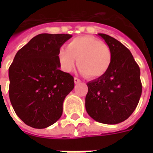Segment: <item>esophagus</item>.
Here are the masks:
<instances>
[{
	"label": "esophagus",
	"mask_w": 153,
	"mask_h": 153,
	"mask_svg": "<svg viewBox=\"0 0 153 153\" xmlns=\"http://www.w3.org/2000/svg\"><path fill=\"white\" fill-rule=\"evenodd\" d=\"M74 83H75V84H77V83H79L80 82H81V80L79 79L78 78H74Z\"/></svg>",
	"instance_id": "1"
}]
</instances>
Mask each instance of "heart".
Returning a JSON list of instances; mask_svg holds the SVG:
<instances>
[{
    "instance_id": "heart-1",
    "label": "heart",
    "mask_w": 153,
    "mask_h": 153,
    "mask_svg": "<svg viewBox=\"0 0 153 153\" xmlns=\"http://www.w3.org/2000/svg\"><path fill=\"white\" fill-rule=\"evenodd\" d=\"M79 70L89 78H99L109 70L111 63V51L109 47L93 36L85 35L74 38L67 49L60 48L58 60L61 70L69 73L76 64Z\"/></svg>"
}]
</instances>
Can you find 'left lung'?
<instances>
[{"label":"left lung","instance_id":"1","mask_svg":"<svg viewBox=\"0 0 153 153\" xmlns=\"http://www.w3.org/2000/svg\"><path fill=\"white\" fill-rule=\"evenodd\" d=\"M111 51V63L104 75L87 83L85 108L100 123L115 125L134 112L142 94L140 69L130 51L115 38L97 33Z\"/></svg>","mask_w":153,"mask_h":153}]
</instances>
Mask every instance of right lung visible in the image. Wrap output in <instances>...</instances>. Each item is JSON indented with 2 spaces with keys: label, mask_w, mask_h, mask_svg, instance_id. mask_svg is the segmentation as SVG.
Instances as JSON below:
<instances>
[{
  "label": "right lung",
  "mask_w": 153,
  "mask_h": 153,
  "mask_svg": "<svg viewBox=\"0 0 153 153\" xmlns=\"http://www.w3.org/2000/svg\"><path fill=\"white\" fill-rule=\"evenodd\" d=\"M70 34L41 33L15 55L9 68V96L16 115L30 127L53 125L73 90L72 75L60 70L58 52Z\"/></svg>",
  "instance_id": "obj_1"
}]
</instances>
